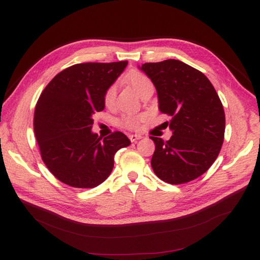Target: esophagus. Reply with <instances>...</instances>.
<instances>
[{
	"mask_svg": "<svg viewBox=\"0 0 260 260\" xmlns=\"http://www.w3.org/2000/svg\"><path fill=\"white\" fill-rule=\"evenodd\" d=\"M128 137H129L131 142H136V141H139V140L142 139V135H139V134H131Z\"/></svg>",
	"mask_w": 260,
	"mask_h": 260,
	"instance_id": "1",
	"label": "esophagus"
}]
</instances>
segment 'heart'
Returning a JSON list of instances; mask_svg holds the SVG:
<instances>
[{
  "mask_svg": "<svg viewBox=\"0 0 260 260\" xmlns=\"http://www.w3.org/2000/svg\"><path fill=\"white\" fill-rule=\"evenodd\" d=\"M127 84H128L133 89L139 93L141 96L143 92L146 91L148 88H153V84L151 79L148 78L146 75H144L141 71L134 70L127 76ZM116 96V86L112 85L109 86L106 91L104 93V103L106 106H112ZM144 120V116L143 115H137V116H131V115H125L120 118V125L126 127V128L129 129H135L140 126L142 121Z\"/></svg>",
  "mask_w": 260,
  "mask_h": 260,
  "instance_id": "b5f03b06",
  "label": "heart"
}]
</instances>
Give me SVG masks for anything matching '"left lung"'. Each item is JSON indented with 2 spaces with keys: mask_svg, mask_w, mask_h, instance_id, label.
Here are the masks:
<instances>
[{
  "mask_svg": "<svg viewBox=\"0 0 260 260\" xmlns=\"http://www.w3.org/2000/svg\"><path fill=\"white\" fill-rule=\"evenodd\" d=\"M141 69L156 88L158 109L171 117L173 132L167 142L155 143L151 165L157 178L182 184L207 172L221 150L225 117L222 103L201 71L180 60L147 62Z\"/></svg>",
  "mask_w": 260,
  "mask_h": 260,
  "instance_id": "obj_1",
  "label": "left lung"
}]
</instances>
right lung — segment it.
<instances>
[{
  "mask_svg": "<svg viewBox=\"0 0 260 260\" xmlns=\"http://www.w3.org/2000/svg\"><path fill=\"white\" fill-rule=\"evenodd\" d=\"M127 61L86 62L66 68L39 97L33 129L43 163L62 183L95 187L114 168L115 153L131 144L121 132L99 137L91 132L92 115L105 108L104 93Z\"/></svg>",
  "mask_w": 260,
  "mask_h": 260,
  "instance_id": "1",
  "label": "right lung"
}]
</instances>
